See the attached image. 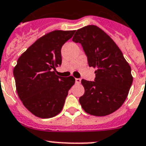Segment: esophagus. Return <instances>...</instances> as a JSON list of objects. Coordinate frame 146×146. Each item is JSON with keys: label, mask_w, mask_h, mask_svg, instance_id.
<instances>
[{"label": "esophagus", "mask_w": 146, "mask_h": 146, "mask_svg": "<svg viewBox=\"0 0 146 146\" xmlns=\"http://www.w3.org/2000/svg\"><path fill=\"white\" fill-rule=\"evenodd\" d=\"M81 79L80 78H76L75 79V82L77 83V84H80L81 83Z\"/></svg>", "instance_id": "esophagus-1"}]
</instances>
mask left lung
Instances as JSON below:
<instances>
[{
  "mask_svg": "<svg viewBox=\"0 0 146 146\" xmlns=\"http://www.w3.org/2000/svg\"><path fill=\"white\" fill-rule=\"evenodd\" d=\"M72 41L81 44L89 66L98 68L95 81L82 80V108L92 115L112 113L124 103L133 83L130 65L113 40L98 26L78 29Z\"/></svg>",
  "mask_w": 146,
  "mask_h": 146,
  "instance_id": "1",
  "label": "left lung"
}]
</instances>
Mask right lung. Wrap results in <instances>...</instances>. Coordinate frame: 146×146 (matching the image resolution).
<instances>
[{"mask_svg": "<svg viewBox=\"0 0 146 146\" xmlns=\"http://www.w3.org/2000/svg\"><path fill=\"white\" fill-rule=\"evenodd\" d=\"M75 31H54L38 38L19 58L13 76L19 98L36 117L50 118L62 111L75 79L57 76L61 49Z\"/></svg>", "mask_w": 146, "mask_h": 146, "instance_id": "1", "label": "right lung"}]
</instances>
